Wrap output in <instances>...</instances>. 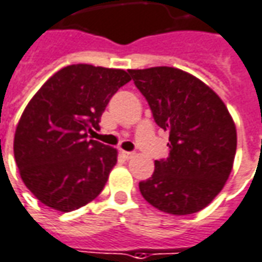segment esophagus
Instances as JSON below:
<instances>
[{
	"mask_svg": "<svg viewBox=\"0 0 262 262\" xmlns=\"http://www.w3.org/2000/svg\"><path fill=\"white\" fill-rule=\"evenodd\" d=\"M120 154H122V156H123L124 159H132V158L135 156L133 152H127V150H120Z\"/></svg>",
	"mask_w": 262,
	"mask_h": 262,
	"instance_id": "34e87169",
	"label": "esophagus"
}]
</instances>
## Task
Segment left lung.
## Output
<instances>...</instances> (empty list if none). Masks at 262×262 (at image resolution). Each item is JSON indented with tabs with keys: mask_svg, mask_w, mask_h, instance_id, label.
<instances>
[{
	"mask_svg": "<svg viewBox=\"0 0 262 262\" xmlns=\"http://www.w3.org/2000/svg\"><path fill=\"white\" fill-rule=\"evenodd\" d=\"M156 124L169 130V156L139 182L142 196L159 211L189 215L212 202L228 179L236 130L218 94L189 73L173 67L129 70Z\"/></svg>",
	"mask_w": 262,
	"mask_h": 262,
	"instance_id": "obj_1",
	"label": "left lung"
}]
</instances>
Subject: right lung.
Wrapping results in <instances>:
<instances>
[{
	"label": "right lung",
	"instance_id": "right-lung-1",
	"mask_svg": "<svg viewBox=\"0 0 262 262\" xmlns=\"http://www.w3.org/2000/svg\"><path fill=\"white\" fill-rule=\"evenodd\" d=\"M127 71L67 66L34 94L19 119L14 156L23 182L44 205L70 212L93 201L117 162V150L89 139Z\"/></svg>",
	"mask_w": 262,
	"mask_h": 262
}]
</instances>
